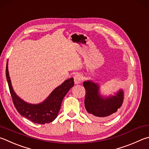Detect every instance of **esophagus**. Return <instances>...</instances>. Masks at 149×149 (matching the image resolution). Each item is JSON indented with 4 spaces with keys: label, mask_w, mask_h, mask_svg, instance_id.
<instances>
[{
    "label": "esophagus",
    "mask_w": 149,
    "mask_h": 149,
    "mask_svg": "<svg viewBox=\"0 0 149 149\" xmlns=\"http://www.w3.org/2000/svg\"><path fill=\"white\" fill-rule=\"evenodd\" d=\"M74 79L75 84H79L81 82L82 75L80 74H76L74 76Z\"/></svg>",
    "instance_id": "34e87169"
}]
</instances>
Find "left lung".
Instances as JSON below:
<instances>
[{"instance_id": "obj_1", "label": "left lung", "mask_w": 149, "mask_h": 149, "mask_svg": "<svg viewBox=\"0 0 149 149\" xmlns=\"http://www.w3.org/2000/svg\"><path fill=\"white\" fill-rule=\"evenodd\" d=\"M86 94L85 106L89 115L95 120H107L117 114L123 103V91L115 96L103 98L99 94V86L91 81L83 83Z\"/></svg>"}]
</instances>
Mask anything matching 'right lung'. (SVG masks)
Here are the masks:
<instances>
[{
    "label": "right lung",
    "instance_id": "add662e5",
    "mask_svg": "<svg viewBox=\"0 0 149 149\" xmlns=\"http://www.w3.org/2000/svg\"><path fill=\"white\" fill-rule=\"evenodd\" d=\"M6 75L13 105L18 113L34 123L40 124L51 123L55 119L61 109L64 97L74 85V78H70L56 87L44 102L39 104H30L19 98L13 91L8 70V62Z\"/></svg>",
    "mask_w": 149,
    "mask_h": 149
}]
</instances>
